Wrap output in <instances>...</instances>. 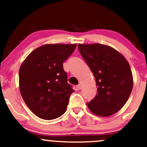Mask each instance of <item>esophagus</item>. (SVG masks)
<instances>
[{
	"mask_svg": "<svg viewBox=\"0 0 147 147\" xmlns=\"http://www.w3.org/2000/svg\"><path fill=\"white\" fill-rule=\"evenodd\" d=\"M77 87H78V90H81V88H82V86H81V84H78V85L77 86Z\"/></svg>",
	"mask_w": 147,
	"mask_h": 147,
	"instance_id": "esophagus-1",
	"label": "esophagus"
}]
</instances>
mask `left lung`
Instances as JSON below:
<instances>
[{"instance_id":"obj_1","label":"left lung","mask_w":147,"mask_h":147,"mask_svg":"<svg viewBox=\"0 0 147 147\" xmlns=\"http://www.w3.org/2000/svg\"><path fill=\"white\" fill-rule=\"evenodd\" d=\"M78 48L94 75L97 93L87 104L94 115L109 117L128 100L133 87V76L127 59L117 50L100 43L79 44Z\"/></svg>"}]
</instances>
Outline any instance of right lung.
<instances>
[{
  "label": "right lung",
  "instance_id": "right-lung-1",
  "mask_svg": "<svg viewBox=\"0 0 147 147\" xmlns=\"http://www.w3.org/2000/svg\"><path fill=\"white\" fill-rule=\"evenodd\" d=\"M76 44H45L31 52L19 69V89L30 109L46 120L62 116L74 91L63 63Z\"/></svg>",
  "mask_w": 147,
  "mask_h": 147
}]
</instances>
